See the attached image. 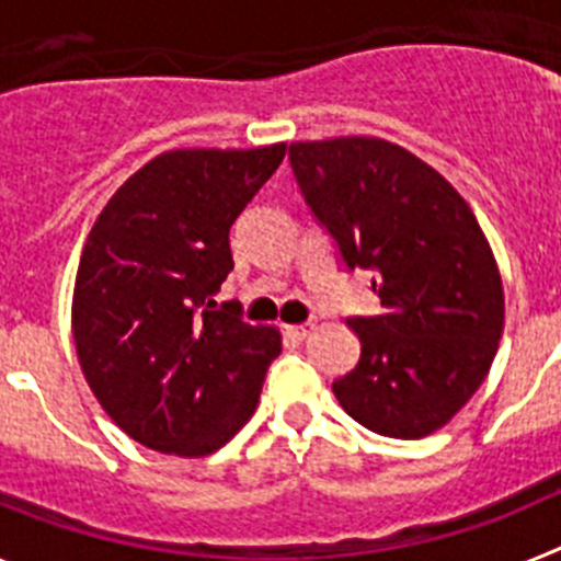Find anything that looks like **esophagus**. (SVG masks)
<instances>
[{"label": "esophagus", "mask_w": 561, "mask_h": 561, "mask_svg": "<svg viewBox=\"0 0 561 561\" xmlns=\"http://www.w3.org/2000/svg\"><path fill=\"white\" fill-rule=\"evenodd\" d=\"M314 331V323H300V325H289V334L295 336V340H306V336Z\"/></svg>", "instance_id": "obj_1"}]
</instances>
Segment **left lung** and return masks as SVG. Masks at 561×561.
I'll use <instances>...</instances> for the list:
<instances>
[{"mask_svg": "<svg viewBox=\"0 0 561 561\" xmlns=\"http://www.w3.org/2000/svg\"><path fill=\"white\" fill-rule=\"evenodd\" d=\"M289 162L342 270L370 272L379 297L374 317H345L359 362L331 390L374 433H435L480 388L503 334V284L474 213L427 162L376 137L291 142Z\"/></svg>", "mask_w": 561, "mask_h": 561, "instance_id": "8db88e82", "label": "left lung"}]
</instances>
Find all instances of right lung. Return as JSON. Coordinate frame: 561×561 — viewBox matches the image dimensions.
Returning <instances> with one entry per match:
<instances>
[{
    "label": "right lung",
    "mask_w": 561,
    "mask_h": 561,
    "mask_svg": "<svg viewBox=\"0 0 561 561\" xmlns=\"http://www.w3.org/2000/svg\"><path fill=\"white\" fill-rule=\"evenodd\" d=\"M286 146L168 151L114 193L83 247L72 334L89 388L123 433L168 455H210L255 413L275 329L216 304L230 230Z\"/></svg>",
    "instance_id": "right-lung-1"
}]
</instances>
